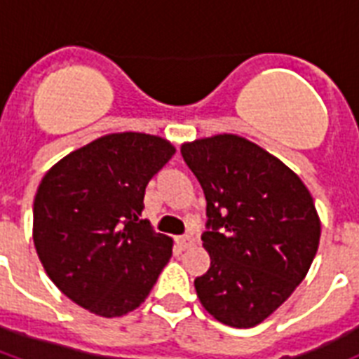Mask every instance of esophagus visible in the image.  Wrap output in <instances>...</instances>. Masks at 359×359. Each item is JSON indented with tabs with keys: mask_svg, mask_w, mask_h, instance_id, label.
Instances as JSON below:
<instances>
[{
	"mask_svg": "<svg viewBox=\"0 0 359 359\" xmlns=\"http://www.w3.org/2000/svg\"><path fill=\"white\" fill-rule=\"evenodd\" d=\"M177 244L180 245V250H188V248H191V245L196 244V238L190 235L180 236V238H177Z\"/></svg>",
	"mask_w": 359,
	"mask_h": 359,
	"instance_id": "1",
	"label": "esophagus"
}]
</instances>
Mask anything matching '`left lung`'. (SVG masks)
Instances as JSON below:
<instances>
[{
    "label": "left lung",
    "instance_id": "obj_1",
    "mask_svg": "<svg viewBox=\"0 0 359 359\" xmlns=\"http://www.w3.org/2000/svg\"><path fill=\"white\" fill-rule=\"evenodd\" d=\"M180 152L207 199L203 248L210 268L196 279L201 306L222 324L253 328L309 272L320 218L302 179L236 134L186 141Z\"/></svg>",
    "mask_w": 359,
    "mask_h": 359
}]
</instances>
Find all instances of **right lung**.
Here are the masks:
<instances>
[{
  "label": "right lung",
  "instance_id": "add662e5",
  "mask_svg": "<svg viewBox=\"0 0 359 359\" xmlns=\"http://www.w3.org/2000/svg\"><path fill=\"white\" fill-rule=\"evenodd\" d=\"M165 137L117 132L69 152L42 177L33 242L48 278L97 317L140 307L173 253L141 219L149 180L175 154Z\"/></svg>",
  "mask_w": 359,
  "mask_h": 359
}]
</instances>
